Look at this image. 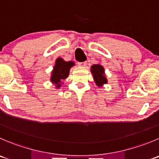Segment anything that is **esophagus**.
Instances as JSON below:
<instances>
[{
	"instance_id": "34e87169",
	"label": "esophagus",
	"mask_w": 159,
	"mask_h": 159,
	"mask_svg": "<svg viewBox=\"0 0 159 159\" xmlns=\"http://www.w3.org/2000/svg\"><path fill=\"white\" fill-rule=\"evenodd\" d=\"M78 66H79V67H85V66L87 65V63H86V62H79V63H78Z\"/></svg>"
}]
</instances>
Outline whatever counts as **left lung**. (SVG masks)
<instances>
[{"instance_id":"obj_1","label":"left lung","mask_w":159,"mask_h":159,"mask_svg":"<svg viewBox=\"0 0 159 159\" xmlns=\"http://www.w3.org/2000/svg\"><path fill=\"white\" fill-rule=\"evenodd\" d=\"M91 72L93 76L94 81L98 87L102 88L104 84H107L108 80L105 74V69L100 64H94L91 67Z\"/></svg>"}]
</instances>
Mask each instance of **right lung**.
Instances as JSON below:
<instances>
[{
	"instance_id": "right-lung-1",
	"label": "right lung",
	"mask_w": 159,
	"mask_h": 159,
	"mask_svg": "<svg viewBox=\"0 0 159 159\" xmlns=\"http://www.w3.org/2000/svg\"><path fill=\"white\" fill-rule=\"evenodd\" d=\"M75 65L74 61H65L63 58L58 57L55 61L53 70L51 71L50 81L54 84L57 89H59L64 83V80L68 77L70 70Z\"/></svg>"
}]
</instances>
